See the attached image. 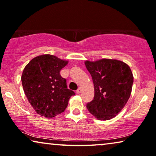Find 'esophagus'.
Masks as SVG:
<instances>
[{
  "label": "esophagus",
  "instance_id": "esophagus-1",
  "mask_svg": "<svg viewBox=\"0 0 156 156\" xmlns=\"http://www.w3.org/2000/svg\"><path fill=\"white\" fill-rule=\"evenodd\" d=\"M81 91H82V88H81V87H79V88L77 89V90H76V93L80 94V93H81Z\"/></svg>",
  "mask_w": 156,
  "mask_h": 156
}]
</instances>
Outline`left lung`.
<instances>
[{
  "instance_id": "8db88e82",
  "label": "left lung",
  "mask_w": 156,
  "mask_h": 156,
  "mask_svg": "<svg viewBox=\"0 0 156 156\" xmlns=\"http://www.w3.org/2000/svg\"><path fill=\"white\" fill-rule=\"evenodd\" d=\"M84 64L94 87V97L87 104V109L98 120L114 118L131 96L133 82L131 68L114 59L86 60Z\"/></svg>"
}]
</instances>
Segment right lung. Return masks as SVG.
Segmentation results:
<instances>
[{"label": "right lung", "instance_id": "right-lung-1", "mask_svg": "<svg viewBox=\"0 0 156 156\" xmlns=\"http://www.w3.org/2000/svg\"><path fill=\"white\" fill-rule=\"evenodd\" d=\"M67 64V60L55 55H42L32 59L23 69V90L33 109L40 116L52 119L62 114L69 98L74 95L59 74Z\"/></svg>", "mask_w": 156, "mask_h": 156}]
</instances>
